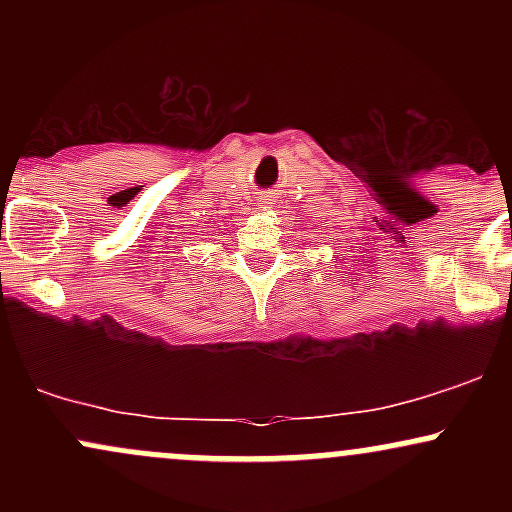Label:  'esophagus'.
Segmentation results:
<instances>
[{
  "instance_id": "1",
  "label": "esophagus",
  "mask_w": 512,
  "mask_h": 512,
  "mask_svg": "<svg viewBox=\"0 0 512 512\" xmlns=\"http://www.w3.org/2000/svg\"><path fill=\"white\" fill-rule=\"evenodd\" d=\"M257 202H260V207H267V204L274 202V195H269V192H267V195H262L260 199H257Z\"/></svg>"
}]
</instances>
